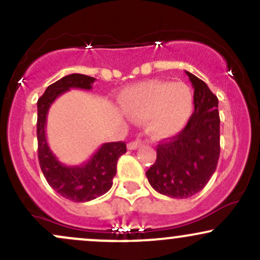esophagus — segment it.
Segmentation results:
<instances>
[{
    "mask_svg": "<svg viewBox=\"0 0 260 260\" xmlns=\"http://www.w3.org/2000/svg\"><path fill=\"white\" fill-rule=\"evenodd\" d=\"M140 145H142V142L140 140H133V142H129L127 144V148L129 149V150H136V149H138Z\"/></svg>",
    "mask_w": 260,
    "mask_h": 260,
    "instance_id": "34e87169",
    "label": "esophagus"
}]
</instances>
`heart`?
I'll use <instances>...</instances> for the list:
<instances>
[{
  "label": "heart",
  "instance_id": "obj_1",
  "mask_svg": "<svg viewBox=\"0 0 260 260\" xmlns=\"http://www.w3.org/2000/svg\"><path fill=\"white\" fill-rule=\"evenodd\" d=\"M121 107L134 121L148 120V131L168 138L186 126L193 110V94L183 83L147 82L122 95Z\"/></svg>",
  "mask_w": 260,
  "mask_h": 260
}]
</instances>
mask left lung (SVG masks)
I'll return each mask as SVG.
<instances>
[{
    "mask_svg": "<svg viewBox=\"0 0 260 260\" xmlns=\"http://www.w3.org/2000/svg\"><path fill=\"white\" fill-rule=\"evenodd\" d=\"M194 88V112L174 138L156 147V161L147 171L150 186L171 198H189L207 186L220 155L219 100L208 85L186 72Z\"/></svg>",
    "mask_w": 260,
    "mask_h": 260,
    "instance_id": "left-lung-1",
    "label": "left lung"
}]
</instances>
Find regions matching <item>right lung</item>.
Instances as JSON below:
<instances>
[{"label": "right lung", "mask_w": 260, "mask_h": 260, "mask_svg": "<svg viewBox=\"0 0 260 260\" xmlns=\"http://www.w3.org/2000/svg\"><path fill=\"white\" fill-rule=\"evenodd\" d=\"M95 78L73 73L63 77L47 89L38 100V157L41 171L59 196L72 202L84 203L105 194L112 187V178L117 170V160L126 153L123 142L105 143L86 162L79 166L61 164L53 155L46 140V117L50 106L59 95L70 89L90 90Z\"/></svg>", "instance_id": "right-lung-1"}]
</instances>
